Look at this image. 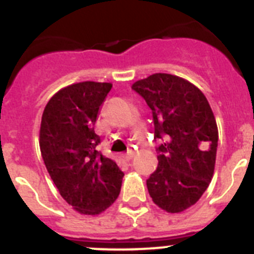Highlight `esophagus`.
<instances>
[{"label":"esophagus","instance_id":"obj_1","mask_svg":"<svg viewBox=\"0 0 254 254\" xmlns=\"http://www.w3.org/2000/svg\"><path fill=\"white\" fill-rule=\"evenodd\" d=\"M133 156H134L133 150H128V151H127V154H126V159H127V160H131Z\"/></svg>","mask_w":254,"mask_h":254}]
</instances>
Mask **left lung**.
Wrapping results in <instances>:
<instances>
[{
	"instance_id": "left-lung-1",
	"label": "left lung",
	"mask_w": 254,
	"mask_h": 254,
	"mask_svg": "<svg viewBox=\"0 0 254 254\" xmlns=\"http://www.w3.org/2000/svg\"><path fill=\"white\" fill-rule=\"evenodd\" d=\"M154 120L158 168L146 181L152 201L176 214L197 202L210 185L216 159V121L206 96L193 84L154 73L132 85Z\"/></svg>"
}]
</instances>
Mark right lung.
I'll use <instances>...</instances> for the list:
<instances>
[{
  "instance_id": "right-lung-1",
  "label": "right lung",
  "mask_w": 254,
  "mask_h": 254,
  "mask_svg": "<svg viewBox=\"0 0 254 254\" xmlns=\"http://www.w3.org/2000/svg\"><path fill=\"white\" fill-rule=\"evenodd\" d=\"M109 82L69 85L52 96L40 125L39 145L52 181L68 205L80 214L98 215L121 192L123 172L100 151L95 132Z\"/></svg>"
}]
</instances>
